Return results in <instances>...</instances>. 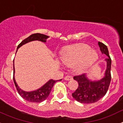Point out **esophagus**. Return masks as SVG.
<instances>
[{"label": "esophagus", "mask_w": 123, "mask_h": 123, "mask_svg": "<svg viewBox=\"0 0 123 123\" xmlns=\"http://www.w3.org/2000/svg\"><path fill=\"white\" fill-rule=\"evenodd\" d=\"M64 79L66 80V81H69V80H72L73 77L71 76H67L64 78Z\"/></svg>", "instance_id": "esophagus-1"}]
</instances>
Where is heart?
Segmentation results:
<instances>
[{"instance_id": "heart-1", "label": "heart", "mask_w": 123, "mask_h": 123, "mask_svg": "<svg viewBox=\"0 0 123 123\" xmlns=\"http://www.w3.org/2000/svg\"><path fill=\"white\" fill-rule=\"evenodd\" d=\"M99 58L95 50L86 44H77L64 47L60 52V59L63 65L73 67L77 64L78 71H83L94 65Z\"/></svg>"}]
</instances>
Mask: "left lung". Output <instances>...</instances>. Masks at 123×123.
Returning <instances> with one entry per match:
<instances>
[{"instance_id": "8db88e82", "label": "left lung", "mask_w": 123, "mask_h": 123, "mask_svg": "<svg viewBox=\"0 0 123 123\" xmlns=\"http://www.w3.org/2000/svg\"><path fill=\"white\" fill-rule=\"evenodd\" d=\"M98 44L102 54L108 56L105 60L106 68L104 77L98 80H91L87 78L86 74H83L73 78L79 85L72 96L76 100L82 104H92L99 100L106 94L110 84L111 60L107 47L100 42H98Z\"/></svg>"}]
</instances>
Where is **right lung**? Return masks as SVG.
I'll return each instance as SVG.
<instances>
[{
  "mask_svg": "<svg viewBox=\"0 0 123 123\" xmlns=\"http://www.w3.org/2000/svg\"><path fill=\"white\" fill-rule=\"evenodd\" d=\"M49 37L45 35V34H42L40 33H36L31 34V36H29L26 39H24L22 42L18 45L17 47V50L23 45L24 44H27L28 42H31V41H41L42 42H46V40ZM17 53V52H16ZM15 68H14V61H13V81L15 83V85L16 86L17 91H18V94L20 95L21 97L24 98L26 100L28 101V102H36V103H39V102H41L42 101L45 100L48 96L49 95L51 91H52V87H54V84L56 82L58 81V80H53V79H50L49 81H48L44 85L42 86L41 87L39 88L38 89L35 90L33 91H30V92H27V91H25L22 90L21 88L18 86L17 84V82L15 81Z\"/></svg>",
  "mask_w": 123,
  "mask_h": 123,
  "instance_id": "add662e5",
  "label": "right lung"
}]
</instances>
